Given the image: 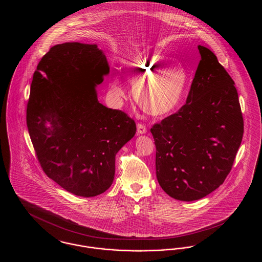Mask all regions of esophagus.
Returning a JSON list of instances; mask_svg holds the SVG:
<instances>
[{
	"label": "esophagus",
	"instance_id": "obj_1",
	"mask_svg": "<svg viewBox=\"0 0 262 262\" xmlns=\"http://www.w3.org/2000/svg\"><path fill=\"white\" fill-rule=\"evenodd\" d=\"M146 132H147V128H146V126H145V125H143V124H140V123H138V124H137V136H139V135H144V134H146Z\"/></svg>",
	"mask_w": 262,
	"mask_h": 262
}]
</instances>
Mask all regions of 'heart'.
Segmentation results:
<instances>
[{
	"label": "heart",
	"mask_w": 262,
	"mask_h": 262,
	"mask_svg": "<svg viewBox=\"0 0 262 262\" xmlns=\"http://www.w3.org/2000/svg\"><path fill=\"white\" fill-rule=\"evenodd\" d=\"M169 64V60L159 55L142 51L124 62L129 82L139 106L152 116H167L180 106L188 82L187 70L179 63ZM115 91L124 95L119 81Z\"/></svg>",
	"instance_id": "1"
}]
</instances>
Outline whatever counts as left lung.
<instances>
[{
	"label": "left lung",
	"instance_id": "1",
	"mask_svg": "<svg viewBox=\"0 0 262 262\" xmlns=\"http://www.w3.org/2000/svg\"><path fill=\"white\" fill-rule=\"evenodd\" d=\"M186 104L150 129L156 146V177L174 200H198L224 183L244 135V120L232 77L208 48Z\"/></svg>",
	"mask_w": 262,
	"mask_h": 262
}]
</instances>
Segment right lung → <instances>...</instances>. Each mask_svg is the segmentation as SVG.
<instances>
[{
    "mask_svg": "<svg viewBox=\"0 0 262 262\" xmlns=\"http://www.w3.org/2000/svg\"><path fill=\"white\" fill-rule=\"evenodd\" d=\"M110 68L96 44L67 42L43 56L33 75L26 124L43 171L75 195L92 198L111 187L115 157L137 125L99 103L97 85Z\"/></svg>",
    "mask_w": 262,
    "mask_h": 262,
    "instance_id": "add662e5",
    "label": "right lung"
}]
</instances>
